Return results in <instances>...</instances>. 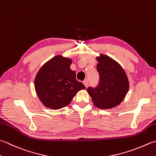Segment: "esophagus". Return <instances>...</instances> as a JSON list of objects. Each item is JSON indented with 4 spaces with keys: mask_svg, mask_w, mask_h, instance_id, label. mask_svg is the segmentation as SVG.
<instances>
[{
    "mask_svg": "<svg viewBox=\"0 0 156 156\" xmlns=\"http://www.w3.org/2000/svg\"><path fill=\"white\" fill-rule=\"evenodd\" d=\"M83 84H84V86L86 87V88H87V86H88V80H87V79H85V80L83 81Z\"/></svg>",
    "mask_w": 156,
    "mask_h": 156,
    "instance_id": "34e87169",
    "label": "esophagus"
}]
</instances>
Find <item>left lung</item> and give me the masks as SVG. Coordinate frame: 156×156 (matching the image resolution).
<instances>
[{
    "label": "left lung",
    "instance_id": "obj_1",
    "mask_svg": "<svg viewBox=\"0 0 156 156\" xmlns=\"http://www.w3.org/2000/svg\"><path fill=\"white\" fill-rule=\"evenodd\" d=\"M100 55L97 58L99 83L96 87H88L87 91L97 108L111 109L124 99L129 90V80L120 64L108 56Z\"/></svg>",
    "mask_w": 156,
    "mask_h": 156
}]
</instances>
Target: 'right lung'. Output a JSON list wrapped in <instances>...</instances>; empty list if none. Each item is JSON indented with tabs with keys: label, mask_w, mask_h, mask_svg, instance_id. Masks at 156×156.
<instances>
[{
	"label": "right lung",
	"mask_w": 156,
	"mask_h": 156,
	"mask_svg": "<svg viewBox=\"0 0 156 156\" xmlns=\"http://www.w3.org/2000/svg\"><path fill=\"white\" fill-rule=\"evenodd\" d=\"M72 59L57 55L40 69L36 76L35 89L47 108L59 109L68 105L84 85L76 80V72L70 69Z\"/></svg>",
	"instance_id": "add662e5"
}]
</instances>
